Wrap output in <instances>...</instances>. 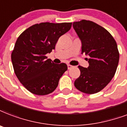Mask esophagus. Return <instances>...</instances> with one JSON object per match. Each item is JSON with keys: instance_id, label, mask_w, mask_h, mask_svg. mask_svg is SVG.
<instances>
[{"instance_id": "1", "label": "esophagus", "mask_w": 127, "mask_h": 127, "mask_svg": "<svg viewBox=\"0 0 127 127\" xmlns=\"http://www.w3.org/2000/svg\"><path fill=\"white\" fill-rule=\"evenodd\" d=\"M67 66H68V69H70L71 68H72V66L70 65V64H67Z\"/></svg>"}]
</instances>
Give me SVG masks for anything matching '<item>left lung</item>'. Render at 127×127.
Here are the masks:
<instances>
[{
    "mask_svg": "<svg viewBox=\"0 0 127 127\" xmlns=\"http://www.w3.org/2000/svg\"><path fill=\"white\" fill-rule=\"evenodd\" d=\"M72 27L82 42V54L90 57L89 67L79 66L81 75L74 86L84 93H96L115 76L119 61L117 44L109 31L93 21L74 22Z\"/></svg>",
    "mask_w": 127,
    "mask_h": 127,
    "instance_id": "left-lung-1",
    "label": "left lung"
}]
</instances>
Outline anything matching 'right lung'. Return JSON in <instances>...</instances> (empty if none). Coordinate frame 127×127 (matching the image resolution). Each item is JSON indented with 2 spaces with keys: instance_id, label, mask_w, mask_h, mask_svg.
<instances>
[{
  "instance_id": "add662e5",
  "label": "right lung",
  "mask_w": 127,
  "mask_h": 127,
  "mask_svg": "<svg viewBox=\"0 0 127 127\" xmlns=\"http://www.w3.org/2000/svg\"><path fill=\"white\" fill-rule=\"evenodd\" d=\"M71 26L72 23L35 24L18 37L11 60L16 76L29 91L46 95L56 89L67 65L55 64L46 55L55 49L60 36Z\"/></svg>"
}]
</instances>
